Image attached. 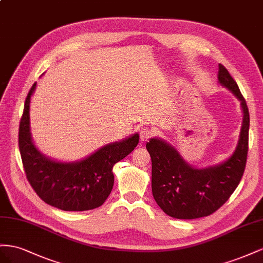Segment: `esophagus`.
I'll list each match as a JSON object with an SVG mask.
<instances>
[{
	"instance_id": "34e87169",
	"label": "esophagus",
	"mask_w": 263,
	"mask_h": 263,
	"mask_svg": "<svg viewBox=\"0 0 263 263\" xmlns=\"http://www.w3.org/2000/svg\"><path fill=\"white\" fill-rule=\"evenodd\" d=\"M153 134L152 130H149L148 127H143V129L141 130L140 132V138H141V141H147V139L151 137Z\"/></svg>"
}]
</instances>
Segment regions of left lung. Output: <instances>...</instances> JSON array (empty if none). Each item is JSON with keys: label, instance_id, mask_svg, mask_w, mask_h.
Here are the masks:
<instances>
[{"label": "left lung", "instance_id": "obj_1", "mask_svg": "<svg viewBox=\"0 0 263 263\" xmlns=\"http://www.w3.org/2000/svg\"><path fill=\"white\" fill-rule=\"evenodd\" d=\"M219 84L240 101L242 125L236 149L226 161L197 168L163 139L146 143L152 160V193L162 211L177 219H195L215 213L228 200L241 179L248 154L249 110L237 82L219 64Z\"/></svg>", "mask_w": 263, "mask_h": 263}]
</instances>
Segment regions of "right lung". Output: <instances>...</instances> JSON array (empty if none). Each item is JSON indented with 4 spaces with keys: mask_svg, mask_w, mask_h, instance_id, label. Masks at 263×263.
<instances>
[{
    "mask_svg": "<svg viewBox=\"0 0 263 263\" xmlns=\"http://www.w3.org/2000/svg\"><path fill=\"white\" fill-rule=\"evenodd\" d=\"M26 97L21 119L18 146L25 174L36 194L48 205L66 212H84L100 207L115 183L114 165L129 155L139 143V134L106 144L80 161L62 162L43 154L31 133V98Z\"/></svg>",
    "mask_w": 263,
    "mask_h": 263,
    "instance_id": "right-lung-1",
    "label": "right lung"
}]
</instances>
